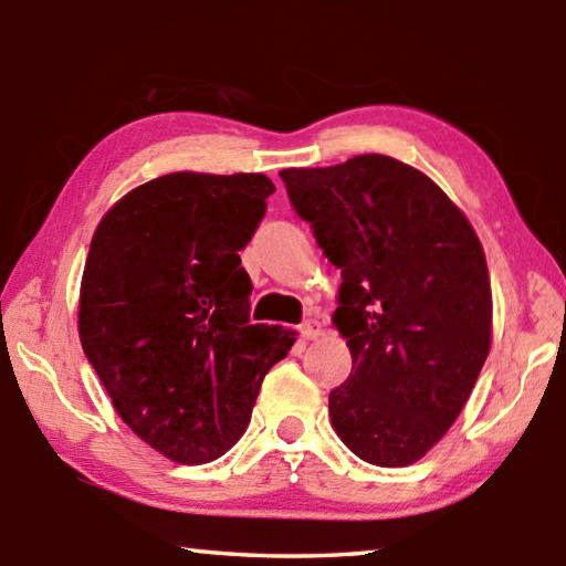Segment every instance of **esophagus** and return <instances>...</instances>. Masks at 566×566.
<instances>
[{
  "label": "esophagus",
  "instance_id": "obj_1",
  "mask_svg": "<svg viewBox=\"0 0 566 566\" xmlns=\"http://www.w3.org/2000/svg\"><path fill=\"white\" fill-rule=\"evenodd\" d=\"M300 332H302V337L306 339V342H312V339H317L319 334H322V322L319 319H306L302 327H300Z\"/></svg>",
  "mask_w": 566,
  "mask_h": 566
}]
</instances>
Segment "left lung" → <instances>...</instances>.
Listing matches in <instances>:
<instances>
[{
    "instance_id": "obj_1",
    "label": "left lung",
    "mask_w": 566,
    "mask_h": 566,
    "mask_svg": "<svg viewBox=\"0 0 566 566\" xmlns=\"http://www.w3.org/2000/svg\"><path fill=\"white\" fill-rule=\"evenodd\" d=\"M280 177L342 270L332 324L352 375L329 395L334 432L369 464H415L457 421L492 347L482 242L424 171L395 157Z\"/></svg>"
}]
</instances>
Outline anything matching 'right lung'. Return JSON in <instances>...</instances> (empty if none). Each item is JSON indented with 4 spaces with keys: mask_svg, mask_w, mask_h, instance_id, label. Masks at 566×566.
I'll return each mask as SVG.
<instances>
[{
    "mask_svg": "<svg viewBox=\"0 0 566 566\" xmlns=\"http://www.w3.org/2000/svg\"><path fill=\"white\" fill-rule=\"evenodd\" d=\"M274 191L264 175L171 171L127 191L94 229L80 339L114 409L177 464L229 452L296 334L249 322L239 249Z\"/></svg>",
    "mask_w": 566,
    "mask_h": 566,
    "instance_id": "obj_1",
    "label": "right lung"
}]
</instances>
